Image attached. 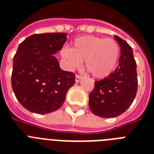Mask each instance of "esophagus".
<instances>
[{
  "mask_svg": "<svg viewBox=\"0 0 154 154\" xmlns=\"http://www.w3.org/2000/svg\"><path fill=\"white\" fill-rule=\"evenodd\" d=\"M81 79H82V76H80V75H76L75 81H76V82H77V83H78V82L81 81Z\"/></svg>",
  "mask_w": 154,
  "mask_h": 154,
  "instance_id": "34e87169",
  "label": "esophagus"
}]
</instances>
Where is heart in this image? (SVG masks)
Wrapping results in <instances>:
<instances>
[{"instance_id":"b5f03b06","label":"heart","mask_w":154,"mask_h":154,"mask_svg":"<svg viewBox=\"0 0 154 154\" xmlns=\"http://www.w3.org/2000/svg\"><path fill=\"white\" fill-rule=\"evenodd\" d=\"M60 55L70 69H78L85 61V69L93 77L102 79L115 70L120 57V47L112 38L85 36L75 39L71 49L64 48Z\"/></svg>"}]
</instances>
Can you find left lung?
<instances>
[{
	"label": "left lung",
	"instance_id": "obj_1",
	"mask_svg": "<svg viewBox=\"0 0 154 154\" xmlns=\"http://www.w3.org/2000/svg\"><path fill=\"white\" fill-rule=\"evenodd\" d=\"M114 38L121 47L118 66L109 77L95 82L89 96L91 112L105 118L117 117L125 112L137 90V64L133 49L119 37L114 36Z\"/></svg>",
	"mask_w": 154,
	"mask_h": 154
}]
</instances>
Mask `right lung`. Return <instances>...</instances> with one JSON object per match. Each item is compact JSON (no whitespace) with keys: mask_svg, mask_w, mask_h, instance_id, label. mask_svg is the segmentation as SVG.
I'll list each match as a JSON object with an SVG mask.
<instances>
[{"mask_svg":"<svg viewBox=\"0 0 154 154\" xmlns=\"http://www.w3.org/2000/svg\"><path fill=\"white\" fill-rule=\"evenodd\" d=\"M66 41L64 32L42 33L19 45L13 57L12 87L18 101L30 112L46 114L57 110L74 85V73L61 69L53 56Z\"/></svg>","mask_w":154,"mask_h":154,"instance_id":"add662e5","label":"right lung"}]
</instances>
